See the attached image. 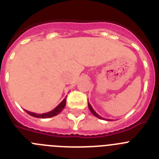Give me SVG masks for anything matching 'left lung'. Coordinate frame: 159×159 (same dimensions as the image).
<instances>
[{"mask_svg":"<svg viewBox=\"0 0 159 159\" xmlns=\"http://www.w3.org/2000/svg\"><path fill=\"white\" fill-rule=\"evenodd\" d=\"M88 107H89V109H90V111H91V112H92V113L93 114V116H95V117L99 118V119H104V120H109V121H110V119H104V118H102L100 116H99V115H98V114H97L96 112L95 111H94V109H93V108H92V107L91 106V104H90L89 102H88Z\"/></svg>","mask_w":159,"mask_h":159,"instance_id":"left-lung-1","label":"left lung"}]
</instances>
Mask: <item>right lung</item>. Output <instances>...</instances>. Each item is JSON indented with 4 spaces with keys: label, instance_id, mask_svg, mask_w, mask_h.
Returning <instances> with one entry per match:
<instances>
[{
    "label": "right lung",
    "instance_id": "add662e5",
    "mask_svg": "<svg viewBox=\"0 0 159 159\" xmlns=\"http://www.w3.org/2000/svg\"><path fill=\"white\" fill-rule=\"evenodd\" d=\"M66 105V98L64 99V100L62 102H60V104L56 108H54L52 111H51L47 112V113H43V114H36V113H33V112L25 110V111L27 112L29 115H30L31 116H33V117L36 118H40V119H47V118H51V117H54V116H57L58 114H60V112L62 111L63 109L64 108Z\"/></svg>",
    "mask_w": 159,
    "mask_h": 159
}]
</instances>
